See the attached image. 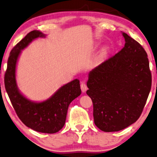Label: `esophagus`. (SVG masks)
<instances>
[{
    "instance_id": "34e87169",
    "label": "esophagus",
    "mask_w": 157,
    "mask_h": 157,
    "mask_svg": "<svg viewBox=\"0 0 157 157\" xmlns=\"http://www.w3.org/2000/svg\"><path fill=\"white\" fill-rule=\"evenodd\" d=\"M80 87H81V90L83 93H84L88 89V87L86 86V84L84 82H82L80 84Z\"/></svg>"
}]
</instances>
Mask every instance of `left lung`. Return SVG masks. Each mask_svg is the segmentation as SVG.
I'll list each match as a JSON object with an SVG mask.
<instances>
[{"label": "left lung", "instance_id": "left-lung-1", "mask_svg": "<svg viewBox=\"0 0 157 157\" xmlns=\"http://www.w3.org/2000/svg\"><path fill=\"white\" fill-rule=\"evenodd\" d=\"M123 36V49L91 71L87 82L94 122L104 132H117L135 123L152 86L146 51L127 33Z\"/></svg>", "mask_w": 157, "mask_h": 157}]
</instances>
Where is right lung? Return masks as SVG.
<instances>
[{"instance_id": "add662e5", "label": "right lung", "mask_w": 157, "mask_h": 157, "mask_svg": "<svg viewBox=\"0 0 157 157\" xmlns=\"http://www.w3.org/2000/svg\"><path fill=\"white\" fill-rule=\"evenodd\" d=\"M44 36L40 31H31L11 49L5 73V86L16 113L25 126L37 132L53 134L63 128L69 104L81 94L79 81L74 79L47 101L34 103L20 93L15 78L16 62L21 51L33 39Z\"/></svg>"}]
</instances>
